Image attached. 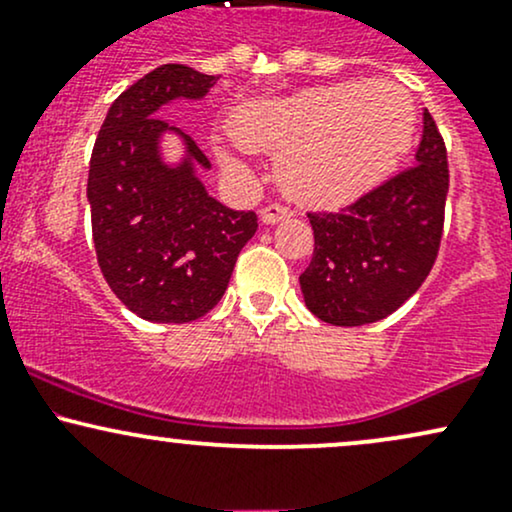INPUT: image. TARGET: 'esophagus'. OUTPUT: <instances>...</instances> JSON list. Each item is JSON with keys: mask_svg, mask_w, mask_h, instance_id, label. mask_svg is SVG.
Returning <instances> with one entry per match:
<instances>
[{"mask_svg": "<svg viewBox=\"0 0 512 512\" xmlns=\"http://www.w3.org/2000/svg\"><path fill=\"white\" fill-rule=\"evenodd\" d=\"M286 219H291V209L281 207V204H269V207H264L260 211V221L264 226H274V223L286 221Z\"/></svg>", "mask_w": 512, "mask_h": 512, "instance_id": "34e87169", "label": "esophagus"}]
</instances>
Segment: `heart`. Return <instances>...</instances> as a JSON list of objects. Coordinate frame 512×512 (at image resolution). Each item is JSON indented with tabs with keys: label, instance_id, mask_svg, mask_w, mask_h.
<instances>
[{
	"label": "heart",
	"instance_id": "b5f03b06",
	"mask_svg": "<svg viewBox=\"0 0 512 512\" xmlns=\"http://www.w3.org/2000/svg\"><path fill=\"white\" fill-rule=\"evenodd\" d=\"M414 129V98L390 81L308 88L245 103L231 117L240 149L279 156L281 190L313 207H339L373 190L395 170ZM214 154L226 175L248 170L226 142H214Z\"/></svg>",
	"mask_w": 512,
	"mask_h": 512
}]
</instances>
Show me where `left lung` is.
<instances>
[{"label": "left lung", "mask_w": 512, "mask_h": 512, "mask_svg": "<svg viewBox=\"0 0 512 512\" xmlns=\"http://www.w3.org/2000/svg\"><path fill=\"white\" fill-rule=\"evenodd\" d=\"M414 163L339 214H308L315 250L298 281L322 322L358 327L383 320L431 272L443 236L448 154L428 110Z\"/></svg>", "instance_id": "obj_1"}]
</instances>
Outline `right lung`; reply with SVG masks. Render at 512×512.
Wrapping results in <instances>:
<instances>
[{"label": "right lung", "mask_w": 512, "mask_h": 512, "mask_svg": "<svg viewBox=\"0 0 512 512\" xmlns=\"http://www.w3.org/2000/svg\"><path fill=\"white\" fill-rule=\"evenodd\" d=\"M219 76L161 64L110 105L88 168L93 245L108 286L149 322H192L221 301L240 250L255 236V211L216 202L199 173L209 158L158 117L175 101L199 103ZM183 146L178 162L162 139Z\"/></svg>", "instance_id": "obj_1"}]
</instances>
